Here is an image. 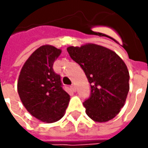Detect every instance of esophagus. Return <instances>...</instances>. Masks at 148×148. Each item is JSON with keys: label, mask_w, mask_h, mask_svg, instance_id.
Wrapping results in <instances>:
<instances>
[{"label": "esophagus", "mask_w": 148, "mask_h": 148, "mask_svg": "<svg viewBox=\"0 0 148 148\" xmlns=\"http://www.w3.org/2000/svg\"><path fill=\"white\" fill-rule=\"evenodd\" d=\"M71 88L72 89V90H73L74 92H75V91H76V87H75V85H74V84H72V85H71Z\"/></svg>", "instance_id": "obj_1"}]
</instances>
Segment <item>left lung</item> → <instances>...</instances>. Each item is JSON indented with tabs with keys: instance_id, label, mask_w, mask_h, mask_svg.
I'll return each instance as SVG.
<instances>
[{
	"instance_id": "8db88e82",
	"label": "left lung",
	"mask_w": 148,
	"mask_h": 148,
	"mask_svg": "<svg viewBox=\"0 0 148 148\" xmlns=\"http://www.w3.org/2000/svg\"><path fill=\"white\" fill-rule=\"evenodd\" d=\"M67 51L90 84V96L83 103L88 116L97 122L114 118L129 91V73L124 61L114 51L96 44L69 47Z\"/></svg>"
}]
</instances>
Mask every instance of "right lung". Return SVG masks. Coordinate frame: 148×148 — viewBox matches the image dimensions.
<instances>
[{
    "mask_svg": "<svg viewBox=\"0 0 148 148\" xmlns=\"http://www.w3.org/2000/svg\"><path fill=\"white\" fill-rule=\"evenodd\" d=\"M61 52L53 46L39 47L24 63L18 79V93L23 105L42 122L60 120L70 101L60 75L53 70V64Z\"/></svg>",
    "mask_w": 148,
    "mask_h": 148,
    "instance_id": "1",
    "label": "right lung"
}]
</instances>
